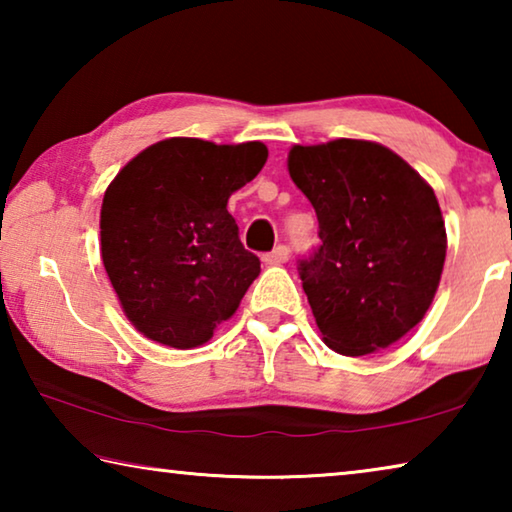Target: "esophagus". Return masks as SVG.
Wrapping results in <instances>:
<instances>
[{"label": "esophagus", "mask_w": 512, "mask_h": 512, "mask_svg": "<svg viewBox=\"0 0 512 512\" xmlns=\"http://www.w3.org/2000/svg\"><path fill=\"white\" fill-rule=\"evenodd\" d=\"M289 259V248L287 246H275L271 253L264 255L266 264H284Z\"/></svg>", "instance_id": "1"}]
</instances>
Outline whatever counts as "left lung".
I'll return each mask as SVG.
<instances>
[{
  "mask_svg": "<svg viewBox=\"0 0 512 512\" xmlns=\"http://www.w3.org/2000/svg\"><path fill=\"white\" fill-rule=\"evenodd\" d=\"M289 173L318 216L302 289L329 348L361 357L400 341L436 296L447 235L438 198L400 155L366 140L293 146Z\"/></svg>",
  "mask_w": 512,
  "mask_h": 512,
  "instance_id": "obj_1",
  "label": "left lung"
}]
</instances>
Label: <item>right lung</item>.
Returning <instances> with one entry per match:
<instances>
[{
  "instance_id": "obj_1",
  "label": "right lung",
  "mask_w": 512,
  "mask_h": 512,
  "mask_svg": "<svg viewBox=\"0 0 512 512\" xmlns=\"http://www.w3.org/2000/svg\"><path fill=\"white\" fill-rule=\"evenodd\" d=\"M266 158L262 142L171 137L135 155L108 185L101 259L121 309L146 339L198 348L237 311L259 257L241 244L228 198Z\"/></svg>"
}]
</instances>
